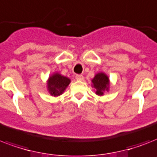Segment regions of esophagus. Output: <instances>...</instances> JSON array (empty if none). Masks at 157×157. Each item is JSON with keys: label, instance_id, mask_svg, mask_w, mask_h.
Segmentation results:
<instances>
[{"label": "esophagus", "instance_id": "1", "mask_svg": "<svg viewBox=\"0 0 157 157\" xmlns=\"http://www.w3.org/2000/svg\"><path fill=\"white\" fill-rule=\"evenodd\" d=\"M76 79L77 80V81H83L84 76H82V75H80V74H78V75H76Z\"/></svg>", "mask_w": 157, "mask_h": 157}]
</instances>
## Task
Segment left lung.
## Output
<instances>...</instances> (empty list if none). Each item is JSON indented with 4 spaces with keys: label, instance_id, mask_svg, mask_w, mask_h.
Returning <instances> with one entry per match:
<instances>
[{
    "label": "left lung",
    "instance_id": "obj_1",
    "mask_svg": "<svg viewBox=\"0 0 157 157\" xmlns=\"http://www.w3.org/2000/svg\"><path fill=\"white\" fill-rule=\"evenodd\" d=\"M91 86L94 89L95 94L98 96H103L105 93L109 92L110 80L107 74L100 71L96 73L91 80Z\"/></svg>",
    "mask_w": 157,
    "mask_h": 157
}]
</instances>
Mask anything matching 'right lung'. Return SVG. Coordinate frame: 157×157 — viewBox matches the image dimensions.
<instances>
[{
    "mask_svg": "<svg viewBox=\"0 0 157 157\" xmlns=\"http://www.w3.org/2000/svg\"><path fill=\"white\" fill-rule=\"evenodd\" d=\"M70 83V78L63 76L59 72H54L49 76L46 81L48 93L54 97L60 96L66 90Z\"/></svg>",
    "mask_w": 157,
    "mask_h": 157,
    "instance_id": "1",
    "label": "right lung"
}]
</instances>
